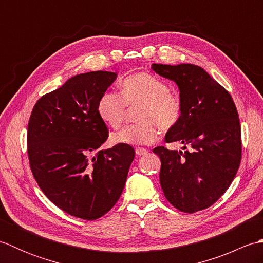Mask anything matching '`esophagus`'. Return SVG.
<instances>
[{
	"label": "esophagus",
	"instance_id": "esophagus-1",
	"mask_svg": "<svg viewBox=\"0 0 263 263\" xmlns=\"http://www.w3.org/2000/svg\"><path fill=\"white\" fill-rule=\"evenodd\" d=\"M147 153H148V150H147L146 148L139 147V148L136 149V154H137L138 156H143V155H146Z\"/></svg>",
	"mask_w": 263,
	"mask_h": 263
}]
</instances>
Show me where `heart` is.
I'll return each instance as SVG.
<instances>
[{
	"label": "heart",
	"mask_w": 263,
	"mask_h": 263,
	"mask_svg": "<svg viewBox=\"0 0 263 263\" xmlns=\"http://www.w3.org/2000/svg\"><path fill=\"white\" fill-rule=\"evenodd\" d=\"M140 105L137 113L139 123L126 125L111 135L114 143L150 144L157 140L159 127L170 131L180 123L183 103L178 95L170 91V86L158 77L138 72L128 76L121 85V95L105 92L99 98L97 111L108 126L122 125L127 106Z\"/></svg>",
	"instance_id": "b5f03b06"
}]
</instances>
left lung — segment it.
<instances>
[{"label":"left lung","instance_id":"obj_1","mask_svg":"<svg viewBox=\"0 0 263 263\" xmlns=\"http://www.w3.org/2000/svg\"><path fill=\"white\" fill-rule=\"evenodd\" d=\"M159 76L176 82L183 103L180 123L166 133L184 152L164 146L159 156L160 185L168 202L187 214L214 204L230 187L242 158L241 125L226 89L194 64H153Z\"/></svg>","mask_w":263,"mask_h":263}]
</instances>
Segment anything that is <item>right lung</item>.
<instances>
[{"mask_svg":"<svg viewBox=\"0 0 263 263\" xmlns=\"http://www.w3.org/2000/svg\"><path fill=\"white\" fill-rule=\"evenodd\" d=\"M115 72L72 77L37 100L27 131L32 175L44 194L66 214L95 220L120 199L135 159L130 144L98 150L108 128L97 111Z\"/></svg>","mask_w":263,"mask_h":263,"instance_id":"obj_1","label":"right lung"}]
</instances>
